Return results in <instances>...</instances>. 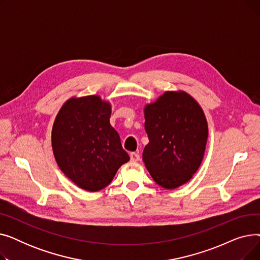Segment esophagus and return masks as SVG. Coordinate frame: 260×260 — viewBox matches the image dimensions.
Listing matches in <instances>:
<instances>
[{"instance_id":"1","label":"esophagus","mask_w":260,"mask_h":260,"mask_svg":"<svg viewBox=\"0 0 260 260\" xmlns=\"http://www.w3.org/2000/svg\"><path fill=\"white\" fill-rule=\"evenodd\" d=\"M129 157H131V161L133 162H137L140 160V155L138 153H131Z\"/></svg>"}]
</instances>
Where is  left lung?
Returning a JSON list of instances; mask_svg holds the SVG:
<instances>
[{
    "mask_svg": "<svg viewBox=\"0 0 260 260\" xmlns=\"http://www.w3.org/2000/svg\"><path fill=\"white\" fill-rule=\"evenodd\" d=\"M148 144L142 159L160 186L173 189L197 172L208 140V123L200 105L184 91H167L144 108Z\"/></svg>",
    "mask_w": 260,
    "mask_h": 260,
    "instance_id": "8db88e82",
    "label": "left lung"
}]
</instances>
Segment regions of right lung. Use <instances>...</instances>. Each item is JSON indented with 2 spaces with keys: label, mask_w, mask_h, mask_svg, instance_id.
<instances>
[{
  "label": "right lung",
  "mask_w": 260,
  "mask_h": 260,
  "mask_svg": "<svg viewBox=\"0 0 260 260\" xmlns=\"http://www.w3.org/2000/svg\"><path fill=\"white\" fill-rule=\"evenodd\" d=\"M111 104L99 95L72 98L61 107L51 132L54 158L79 187L97 192L129 160L109 123Z\"/></svg>",
  "instance_id": "add662e5"
}]
</instances>
